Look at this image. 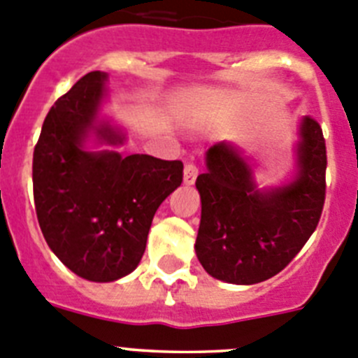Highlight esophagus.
Returning a JSON list of instances; mask_svg holds the SVG:
<instances>
[{"label":"esophagus","instance_id":"1","mask_svg":"<svg viewBox=\"0 0 358 358\" xmlns=\"http://www.w3.org/2000/svg\"><path fill=\"white\" fill-rule=\"evenodd\" d=\"M196 176H198V167L192 162H187L185 167H183V182L187 185H191V183L196 182Z\"/></svg>","mask_w":358,"mask_h":358}]
</instances>
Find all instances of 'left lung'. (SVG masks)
I'll return each instance as SVG.
<instances>
[{
	"label": "left lung",
	"mask_w": 358,
	"mask_h": 358,
	"mask_svg": "<svg viewBox=\"0 0 358 358\" xmlns=\"http://www.w3.org/2000/svg\"><path fill=\"white\" fill-rule=\"evenodd\" d=\"M299 171L292 183L260 192L251 167L227 143L207 151L196 180L201 221L196 255L217 280L251 285L278 275L320 223L327 196V144L314 117L301 123Z\"/></svg>",
	"instance_id": "8db88e82"
}]
</instances>
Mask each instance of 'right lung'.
I'll use <instances>...</instances> for the list:
<instances>
[{"label": "right lung", "instance_id": "right-lung-1", "mask_svg": "<svg viewBox=\"0 0 358 358\" xmlns=\"http://www.w3.org/2000/svg\"><path fill=\"white\" fill-rule=\"evenodd\" d=\"M105 80V73H87L57 99L31 166L35 212L48 246L91 282H112L139 266L157 208L183 180L180 160L82 150ZM98 134L110 144L123 143L108 127Z\"/></svg>", "mask_w": 358, "mask_h": 358}]
</instances>
